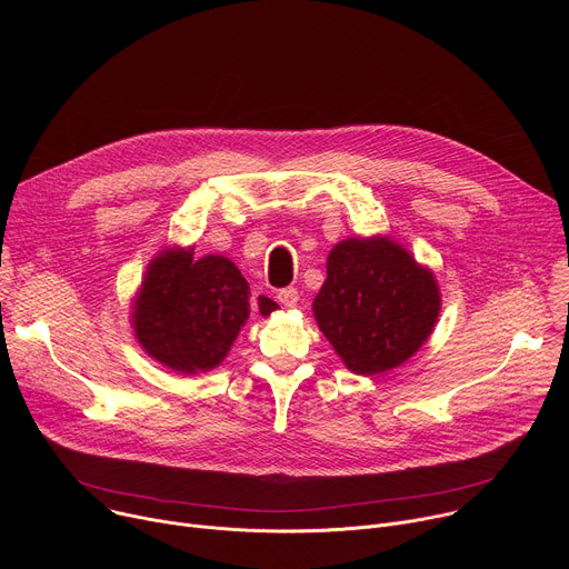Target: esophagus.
Listing matches in <instances>:
<instances>
[{"instance_id": "1", "label": "esophagus", "mask_w": 569, "mask_h": 569, "mask_svg": "<svg viewBox=\"0 0 569 569\" xmlns=\"http://www.w3.org/2000/svg\"><path fill=\"white\" fill-rule=\"evenodd\" d=\"M277 299L286 308H295L297 301H299V292H297V288H283V290L277 292Z\"/></svg>"}]
</instances>
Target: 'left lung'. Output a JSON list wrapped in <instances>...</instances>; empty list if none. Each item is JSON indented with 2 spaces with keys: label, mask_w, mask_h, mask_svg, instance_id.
Masks as SVG:
<instances>
[{
  "label": "left lung",
  "mask_w": 569,
  "mask_h": 569,
  "mask_svg": "<svg viewBox=\"0 0 569 569\" xmlns=\"http://www.w3.org/2000/svg\"><path fill=\"white\" fill-rule=\"evenodd\" d=\"M439 310L435 272L382 233L340 240L312 301L319 331L358 376L408 362L432 336Z\"/></svg>",
  "instance_id": "8db88e82"
}]
</instances>
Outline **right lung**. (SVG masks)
<instances>
[{
  "label": "right lung",
  "mask_w": 569,
  "mask_h": 569,
  "mask_svg": "<svg viewBox=\"0 0 569 569\" xmlns=\"http://www.w3.org/2000/svg\"><path fill=\"white\" fill-rule=\"evenodd\" d=\"M130 308L141 349L167 369L193 376L227 358L252 308L268 317L279 306L263 295L252 299L246 277L229 259H196L193 246H173L148 263Z\"/></svg>",
  "instance_id": "add662e5"
}]
</instances>
